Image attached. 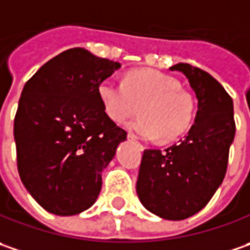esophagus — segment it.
Listing matches in <instances>:
<instances>
[{
    "instance_id": "obj_1",
    "label": "esophagus",
    "mask_w": 250,
    "mask_h": 250,
    "mask_svg": "<svg viewBox=\"0 0 250 250\" xmlns=\"http://www.w3.org/2000/svg\"><path fill=\"white\" fill-rule=\"evenodd\" d=\"M127 138H128V140H130V141H133V143H136V144H138V143H137L136 137L133 136V134H127ZM138 146H140V148H141V149H143V146H141V144H138Z\"/></svg>"
}]
</instances>
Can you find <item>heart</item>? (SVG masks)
<instances>
[{"mask_svg":"<svg viewBox=\"0 0 250 250\" xmlns=\"http://www.w3.org/2000/svg\"><path fill=\"white\" fill-rule=\"evenodd\" d=\"M98 98L104 113L116 123H123L141 104V117L127 125L137 136L173 141L189 130L196 117L193 95L180 88L179 81L154 70H136L125 82L114 77L98 85Z\"/></svg>","mask_w":250,"mask_h":250,"instance_id":"b5f03b06","label":"heart"}]
</instances>
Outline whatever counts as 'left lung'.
Wrapping results in <instances>:
<instances>
[{"mask_svg":"<svg viewBox=\"0 0 250 250\" xmlns=\"http://www.w3.org/2000/svg\"><path fill=\"white\" fill-rule=\"evenodd\" d=\"M170 70L183 72L196 93L194 125L176 144L144 151L137 194L148 211L179 221L204 208L223 183L235 120L231 96L208 72L186 62Z\"/></svg>","mask_w":250,"mask_h":250,"instance_id":"left-lung-1","label":"left lung"}]
</instances>
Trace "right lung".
Returning <instances> with one entry per match:
<instances>
[{
  "instance_id": "add662e5",
  "label": "right lung",
  "mask_w": 250,
  "mask_h": 250,
  "mask_svg": "<svg viewBox=\"0 0 250 250\" xmlns=\"http://www.w3.org/2000/svg\"><path fill=\"white\" fill-rule=\"evenodd\" d=\"M120 67L75 47L25 83L14 122L18 172L46 211L75 215L98 199L102 170L127 138L104 113L98 85Z\"/></svg>"
}]
</instances>
